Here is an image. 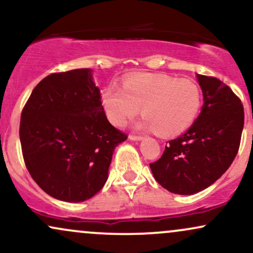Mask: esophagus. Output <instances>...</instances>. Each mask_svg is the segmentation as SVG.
I'll use <instances>...</instances> for the list:
<instances>
[{
  "instance_id": "obj_1",
  "label": "esophagus",
  "mask_w": 253,
  "mask_h": 253,
  "mask_svg": "<svg viewBox=\"0 0 253 253\" xmlns=\"http://www.w3.org/2000/svg\"><path fill=\"white\" fill-rule=\"evenodd\" d=\"M128 138L130 139V140H135V141H139V140H143L144 136L141 135H135V134H129Z\"/></svg>"
}]
</instances>
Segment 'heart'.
Segmentation results:
<instances>
[{
	"instance_id": "b5f03b06",
	"label": "heart",
	"mask_w": 253,
	"mask_h": 253,
	"mask_svg": "<svg viewBox=\"0 0 253 253\" xmlns=\"http://www.w3.org/2000/svg\"><path fill=\"white\" fill-rule=\"evenodd\" d=\"M101 101L107 118L121 127L141 108V126L158 135L172 136L188 129L199 115L202 92L190 78L162 74H140L128 77L123 88L110 84L102 90Z\"/></svg>"
}]
</instances>
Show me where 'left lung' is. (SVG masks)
Returning a JSON list of instances; mask_svg holds the SVG:
<instances>
[{
	"label": "left lung",
	"mask_w": 253,
	"mask_h": 253,
	"mask_svg": "<svg viewBox=\"0 0 253 253\" xmlns=\"http://www.w3.org/2000/svg\"><path fill=\"white\" fill-rule=\"evenodd\" d=\"M203 94L199 118L184 134L170 140L150 168L167 190L193 195L219 179L236 158L244 127V107L215 77L197 75Z\"/></svg>",
	"instance_id": "obj_1"
}]
</instances>
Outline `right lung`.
<instances>
[{
	"label": "right lung",
	"instance_id": "add662e5",
	"mask_svg": "<svg viewBox=\"0 0 253 253\" xmlns=\"http://www.w3.org/2000/svg\"><path fill=\"white\" fill-rule=\"evenodd\" d=\"M126 139L107 120L90 69L48 75L21 113L26 168L46 194L60 201L82 202L102 189L113 152Z\"/></svg>",
	"mask_w": 253,
	"mask_h": 253
}]
</instances>
